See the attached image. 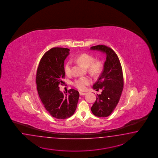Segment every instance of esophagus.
Here are the masks:
<instances>
[{"instance_id":"34e87169","label":"esophagus","mask_w":158,"mask_h":158,"mask_svg":"<svg viewBox=\"0 0 158 158\" xmlns=\"http://www.w3.org/2000/svg\"><path fill=\"white\" fill-rule=\"evenodd\" d=\"M86 93H83V92H81V91H79V94L81 95V96H84V95H86Z\"/></svg>"}]
</instances>
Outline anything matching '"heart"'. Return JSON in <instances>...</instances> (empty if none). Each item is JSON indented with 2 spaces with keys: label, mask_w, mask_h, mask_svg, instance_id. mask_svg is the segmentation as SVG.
I'll return each mask as SVG.
<instances>
[{
  "label": "heart",
  "mask_w": 158,
  "mask_h": 158,
  "mask_svg": "<svg viewBox=\"0 0 158 158\" xmlns=\"http://www.w3.org/2000/svg\"><path fill=\"white\" fill-rule=\"evenodd\" d=\"M94 57L87 53H83L77 56L75 60L88 68L89 72L93 75H98L102 68V64L100 60L94 61ZM72 62L68 61L64 65V72L67 75L71 73ZM91 80L89 77H81L76 79L73 81V85L79 90H83L86 86L90 84Z\"/></svg>",
  "instance_id": "1"
}]
</instances>
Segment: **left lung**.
Instances as JSON below:
<instances>
[{
	"instance_id": "1",
	"label": "left lung",
	"mask_w": 158,
	"mask_h": 158,
	"mask_svg": "<svg viewBox=\"0 0 158 158\" xmlns=\"http://www.w3.org/2000/svg\"><path fill=\"white\" fill-rule=\"evenodd\" d=\"M106 54L104 69L93 88L102 90L98 95L91 112L98 117H107L115 110L119 101L123 89V76L119 59L115 52L105 45H97L90 48Z\"/></svg>"
}]
</instances>
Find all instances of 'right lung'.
<instances>
[{
  "label": "right lung",
  "instance_id": "obj_1",
  "mask_svg": "<svg viewBox=\"0 0 158 158\" xmlns=\"http://www.w3.org/2000/svg\"><path fill=\"white\" fill-rule=\"evenodd\" d=\"M67 48H54L44 53L36 72L39 96L44 108L53 117L64 119L72 116L77 107L79 92L70 89L62 93L59 85L64 84V61L69 54Z\"/></svg>",
  "mask_w": 158,
  "mask_h": 158
}]
</instances>
